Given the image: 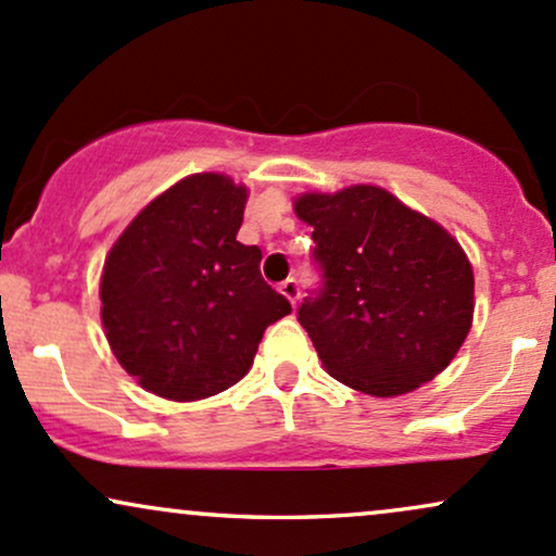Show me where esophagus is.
Returning <instances> with one entry per match:
<instances>
[{"instance_id":"34e87169","label":"esophagus","mask_w":556,"mask_h":556,"mask_svg":"<svg viewBox=\"0 0 556 556\" xmlns=\"http://www.w3.org/2000/svg\"><path fill=\"white\" fill-rule=\"evenodd\" d=\"M279 292H282V295L290 300L292 305H295V300L300 298V285H298V279H285L282 285H279Z\"/></svg>"}]
</instances>
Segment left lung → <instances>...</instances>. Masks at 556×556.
Instances as JSON below:
<instances>
[{"label": "left lung", "instance_id": "8db88e82", "mask_svg": "<svg viewBox=\"0 0 556 556\" xmlns=\"http://www.w3.org/2000/svg\"><path fill=\"white\" fill-rule=\"evenodd\" d=\"M321 290L298 321L329 376L394 397L442 374L473 324V266L442 225L376 185L303 193Z\"/></svg>", "mask_w": 556, "mask_h": 556}]
</instances>
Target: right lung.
<instances>
[{
	"label": "right lung",
	"instance_id": "obj_1",
	"mask_svg": "<svg viewBox=\"0 0 556 556\" xmlns=\"http://www.w3.org/2000/svg\"><path fill=\"white\" fill-rule=\"evenodd\" d=\"M248 190L216 172L156 195L112 245L101 324L119 366L164 400L238 384L290 300L261 277V248L238 242Z\"/></svg>",
	"mask_w": 556,
	"mask_h": 556
}]
</instances>
